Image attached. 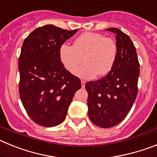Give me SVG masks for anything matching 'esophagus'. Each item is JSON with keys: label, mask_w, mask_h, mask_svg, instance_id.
<instances>
[{"label": "esophagus", "mask_w": 157, "mask_h": 157, "mask_svg": "<svg viewBox=\"0 0 157 157\" xmlns=\"http://www.w3.org/2000/svg\"><path fill=\"white\" fill-rule=\"evenodd\" d=\"M81 84H82V88H84L86 86V82L85 81H81Z\"/></svg>", "instance_id": "1"}]
</instances>
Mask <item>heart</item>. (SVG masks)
I'll list each match as a JSON object with an SVG mask.
<instances>
[{
  "instance_id": "1",
  "label": "heart",
  "mask_w": 157,
  "mask_h": 157,
  "mask_svg": "<svg viewBox=\"0 0 157 157\" xmlns=\"http://www.w3.org/2000/svg\"><path fill=\"white\" fill-rule=\"evenodd\" d=\"M116 57L117 45L114 40L94 32L83 33L73 45L63 44L59 48V59L69 72L74 71L83 58L84 63L75 71V75L82 79L109 74Z\"/></svg>"
}]
</instances>
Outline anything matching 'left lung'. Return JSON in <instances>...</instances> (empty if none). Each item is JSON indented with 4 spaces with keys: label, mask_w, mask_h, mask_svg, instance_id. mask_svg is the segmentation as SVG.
<instances>
[{
    "label": "left lung",
    "mask_w": 157,
    "mask_h": 157,
    "mask_svg": "<svg viewBox=\"0 0 157 157\" xmlns=\"http://www.w3.org/2000/svg\"><path fill=\"white\" fill-rule=\"evenodd\" d=\"M106 30L116 34V60L105 77L86 84L89 117L102 128L114 127L127 116L138 94L140 74L137 52L130 37L120 29Z\"/></svg>",
    "instance_id": "left-lung-1"
}]
</instances>
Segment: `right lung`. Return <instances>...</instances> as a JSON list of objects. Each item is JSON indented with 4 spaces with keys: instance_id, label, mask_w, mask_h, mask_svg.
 I'll list each match as a JSON object with an SVG mask.
<instances>
[{
    "instance_id": "obj_1",
    "label": "right lung",
    "mask_w": 157,
    "mask_h": 157,
    "mask_svg": "<svg viewBox=\"0 0 157 157\" xmlns=\"http://www.w3.org/2000/svg\"><path fill=\"white\" fill-rule=\"evenodd\" d=\"M77 30L45 25L23 41L19 58V96L28 116L38 125L61 123L81 88L79 78L67 71L59 59L60 46Z\"/></svg>"
}]
</instances>
